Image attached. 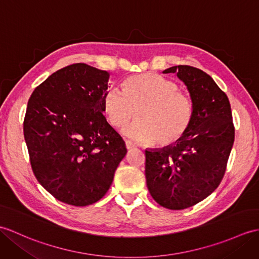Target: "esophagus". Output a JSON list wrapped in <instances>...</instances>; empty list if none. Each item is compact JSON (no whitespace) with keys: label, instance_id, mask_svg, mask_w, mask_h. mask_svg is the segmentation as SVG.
<instances>
[{"label":"esophagus","instance_id":"esophagus-1","mask_svg":"<svg viewBox=\"0 0 259 259\" xmlns=\"http://www.w3.org/2000/svg\"><path fill=\"white\" fill-rule=\"evenodd\" d=\"M125 147H127V149H128V150H131V149L136 148L137 146H136V143H134L132 141L127 140V141H125Z\"/></svg>","mask_w":259,"mask_h":259}]
</instances>
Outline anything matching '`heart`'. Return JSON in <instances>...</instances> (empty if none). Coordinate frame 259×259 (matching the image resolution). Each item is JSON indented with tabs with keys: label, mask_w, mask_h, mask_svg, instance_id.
<instances>
[{
	"label": "heart",
	"mask_w": 259,
	"mask_h": 259,
	"mask_svg": "<svg viewBox=\"0 0 259 259\" xmlns=\"http://www.w3.org/2000/svg\"><path fill=\"white\" fill-rule=\"evenodd\" d=\"M122 88L123 92L108 89L102 107L115 128L127 124L136 111V121L122 130L125 137L166 147L181 140L190 129L194 117L193 100L174 81L149 73L129 77Z\"/></svg>",
	"instance_id": "1"
}]
</instances>
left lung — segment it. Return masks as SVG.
<instances>
[{"label": "left lung", "mask_w": 259, "mask_h": 259, "mask_svg": "<svg viewBox=\"0 0 259 259\" xmlns=\"http://www.w3.org/2000/svg\"><path fill=\"white\" fill-rule=\"evenodd\" d=\"M177 74L193 100L194 117L185 136L162 149L146 150L147 186L169 209L193 206L213 193L223 179L235 138L230 100L203 70L179 65Z\"/></svg>", "instance_id": "8db88e82"}]
</instances>
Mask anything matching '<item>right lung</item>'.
<instances>
[{"label":"right lung","instance_id":"1","mask_svg":"<svg viewBox=\"0 0 259 259\" xmlns=\"http://www.w3.org/2000/svg\"><path fill=\"white\" fill-rule=\"evenodd\" d=\"M109 73L73 64L36 87L27 102L24 138L43 188L74 206L96 203L109 190L127 153L102 115Z\"/></svg>","mask_w":259,"mask_h":259}]
</instances>
